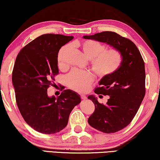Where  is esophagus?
I'll return each instance as SVG.
<instances>
[{
    "label": "esophagus",
    "instance_id": "1",
    "mask_svg": "<svg viewBox=\"0 0 160 160\" xmlns=\"http://www.w3.org/2000/svg\"><path fill=\"white\" fill-rule=\"evenodd\" d=\"M80 97H81V99H83V100H85L86 99H87V96H85V95H81L80 96Z\"/></svg>",
    "mask_w": 160,
    "mask_h": 160
}]
</instances>
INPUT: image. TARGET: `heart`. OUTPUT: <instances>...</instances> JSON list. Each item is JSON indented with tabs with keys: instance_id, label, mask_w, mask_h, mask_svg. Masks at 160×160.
Listing matches in <instances>:
<instances>
[{
	"instance_id": "b5f03b06",
	"label": "heart",
	"mask_w": 160,
	"mask_h": 160,
	"mask_svg": "<svg viewBox=\"0 0 160 160\" xmlns=\"http://www.w3.org/2000/svg\"><path fill=\"white\" fill-rule=\"evenodd\" d=\"M83 53L91 58V66L94 73L101 78L116 72L122 63V55L116 48L104 49L99 41L85 40L78 44ZM69 48L64 46L57 53V63L60 69L66 68V57ZM94 82V76L90 72L73 70L66 77L68 87L78 92H84Z\"/></svg>"
}]
</instances>
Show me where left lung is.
I'll return each mask as SVG.
<instances>
[{
  "mask_svg": "<svg viewBox=\"0 0 160 160\" xmlns=\"http://www.w3.org/2000/svg\"><path fill=\"white\" fill-rule=\"evenodd\" d=\"M83 38L109 44L122 55L119 69L103 77L100 87L94 90L97 94L109 96L107 104H100L94 96L88 97L95 105L94 113L88 119L90 126L104 133H114L130 124L145 95L144 60L131 40L115 32L104 31Z\"/></svg>",
  "mask_w": 160,
  "mask_h": 160,
  "instance_id": "obj_1",
  "label": "left lung"
}]
</instances>
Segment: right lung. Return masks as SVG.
Wrapping results in <instances>:
<instances>
[{"label":"right lung","mask_w":160,"mask_h":160,"mask_svg":"<svg viewBox=\"0 0 160 160\" xmlns=\"http://www.w3.org/2000/svg\"><path fill=\"white\" fill-rule=\"evenodd\" d=\"M73 36L46 33L21 49L12 73L16 100L23 119L40 133L55 134L65 128L70 113L81 102L70 89L49 97L47 89L58 74L57 53Z\"/></svg>","instance_id":"1"}]
</instances>
